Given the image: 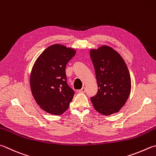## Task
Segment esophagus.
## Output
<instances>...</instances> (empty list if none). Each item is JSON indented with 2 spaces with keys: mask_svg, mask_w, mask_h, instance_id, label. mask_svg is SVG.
Listing matches in <instances>:
<instances>
[{
  "mask_svg": "<svg viewBox=\"0 0 156 156\" xmlns=\"http://www.w3.org/2000/svg\"><path fill=\"white\" fill-rule=\"evenodd\" d=\"M86 91V88L85 87H83L80 90H79V92L80 93H85Z\"/></svg>",
  "mask_w": 156,
  "mask_h": 156,
  "instance_id": "1",
  "label": "esophagus"
}]
</instances>
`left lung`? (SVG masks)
<instances>
[{
    "label": "left lung",
    "mask_w": 156,
    "mask_h": 156,
    "mask_svg": "<svg viewBox=\"0 0 156 156\" xmlns=\"http://www.w3.org/2000/svg\"><path fill=\"white\" fill-rule=\"evenodd\" d=\"M98 82L97 94L90 98L93 107L104 115L120 110L131 90V78L125 61L112 48L106 46L90 51Z\"/></svg>",
    "instance_id": "left-lung-1"
}]
</instances>
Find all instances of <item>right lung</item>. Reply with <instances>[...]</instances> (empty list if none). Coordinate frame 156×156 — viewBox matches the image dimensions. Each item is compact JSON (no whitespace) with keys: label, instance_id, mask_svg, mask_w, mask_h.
Returning a JSON list of instances; mask_svg holds the SVG:
<instances>
[{"label":"right lung","instance_id":"1","mask_svg":"<svg viewBox=\"0 0 156 156\" xmlns=\"http://www.w3.org/2000/svg\"><path fill=\"white\" fill-rule=\"evenodd\" d=\"M76 50L63 45L54 44L37 59L30 73L32 94L41 108L59 115L68 109L74 90L67 82L66 67Z\"/></svg>","mask_w":156,"mask_h":156}]
</instances>
